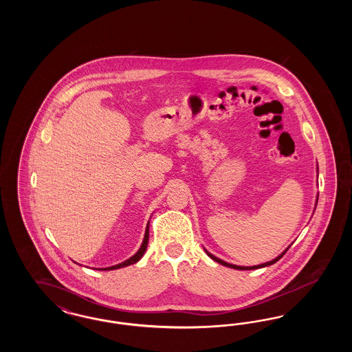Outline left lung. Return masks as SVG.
I'll return each instance as SVG.
<instances>
[{"label":"left lung","instance_id":"1","mask_svg":"<svg viewBox=\"0 0 352 352\" xmlns=\"http://www.w3.org/2000/svg\"><path fill=\"white\" fill-rule=\"evenodd\" d=\"M290 248V247H289ZM287 248V250H289ZM286 250V251H287ZM286 251L283 253V254H280L278 257H276L274 260H272V261H269V263H265V264H261V265H256V267H239V265H232V264H228V263H226V261H223V260H220V258H218V257H215L214 254H211V253H208L207 252V254L212 258V260H215L217 263H219V264H221V265H224V267H228V268H234V269H239V270H251V269H258V268H264V267H268V265H272V264H274V263H277L283 256H284L285 253H286Z\"/></svg>","mask_w":352,"mask_h":352}]
</instances>
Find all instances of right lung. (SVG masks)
Wrapping results in <instances>:
<instances>
[{
	"instance_id": "right-lung-1",
	"label": "right lung",
	"mask_w": 352,
	"mask_h": 352,
	"mask_svg": "<svg viewBox=\"0 0 352 352\" xmlns=\"http://www.w3.org/2000/svg\"><path fill=\"white\" fill-rule=\"evenodd\" d=\"M148 241H149V224H148V227H146V231H145V237H144V241H142V245H141V248L138 250V252L132 256L129 260H126V261H124V263H121V264H118V265H113V267H109V268H104L102 270H113V269L118 268H124V267H128V265H132V264H135L142 256H144V253L146 251V247H148Z\"/></svg>"
}]
</instances>
